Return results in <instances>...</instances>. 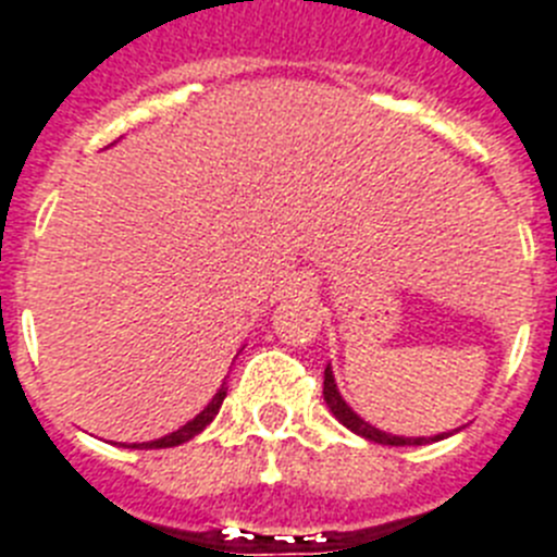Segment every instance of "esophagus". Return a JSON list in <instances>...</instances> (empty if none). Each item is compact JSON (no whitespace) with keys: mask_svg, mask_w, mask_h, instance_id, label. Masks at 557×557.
Here are the masks:
<instances>
[{"mask_svg":"<svg viewBox=\"0 0 557 557\" xmlns=\"http://www.w3.org/2000/svg\"><path fill=\"white\" fill-rule=\"evenodd\" d=\"M302 283H306V280H302Z\"/></svg>","mask_w":557,"mask_h":557,"instance_id":"34e87169","label":"esophagus"}]
</instances>
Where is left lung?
<instances>
[{"instance_id": "obj_1", "label": "left lung", "mask_w": 557, "mask_h": 557, "mask_svg": "<svg viewBox=\"0 0 557 557\" xmlns=\"http://www.w3.org/2000/svg\"><path fill=\"white\" fill-rule=\"evenodd\" d=\"M322 395H325L327 409H331V412L336 414L338 423L347 425V429H350L352 434H361V437H364V440H372V443H381V446H425V443H437V440L451 437L454 432H459V429H454V432L434 434V437H398V434L381 432V429H375V425H372V423L361 420L359 414L352 412L350 406L345 404V398H342V393H338L336 381H333L331 364L325 367V386H322Z\"/></svg>"}]
</instances>
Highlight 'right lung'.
<instances>
[{
	"mask_svg": "<svg viewBox=\"0 0 557 557\" xmlns=\"http://www.w3.org/2000/svg\"><path fill=\"white\" fill-rule=\"evenodd\" d=\"M224 398H226V381H224V384H221L219 393L212 395L210 404H207L205 409H201V412L196 414V418L187 420V423L182 425V429H176V432H171V434H164V437H159V440H151V443H134V446H128V448H173V446H182V443H187V440H193V437H196V434L205 432L207 425L212 423V418L219 414V409H221V404H224Z\"/></svg>",
	"mask_w": 557,
	"mask_h": 557,
	"instance_id": "add662e5",
	"label": "right lung"
}]
</instances>
